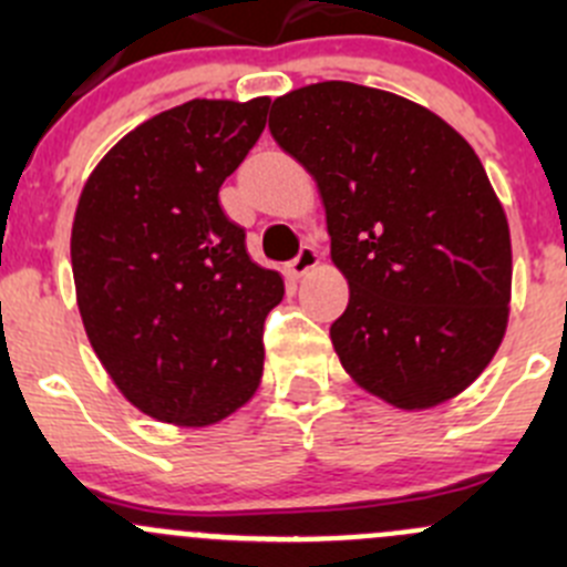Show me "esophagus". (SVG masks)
I'll return each mask as SVG.
<instances>
[{
  "label": "esophagus",
  "mask_w": 567,
  "mask_h": 567,
  "mask_svg": "<svg viewBox=\"0 0 567 567\" xmlns=\"http://www.w3.org/2000/svg\"><path fill=\"white\" fill-rule=\"evenodd\" d=\"M318 262H320V257H318L316 247H310V244H307V247H301L299 255H296L293 260H290L288 266H285V271H288L293 279H299V277H305V274L310 271V268H316Z\"/></svg>",
  "instance_id": "1"
}]
</instances>
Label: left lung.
Listing matches in <instances>:
<instances>
[{"instance_id":"8db88e82","label":"left lung","mask_w":567,"mask_h":567,"mask_svg":"<svg viewBox=\"0 0 567 567\" xmlns=\"http://www.w3.org/2000/svg\"><path fill=\"white\" fill-rule=\"evenodd\" d=\"M271 136L318 183L348 307L331 346L362 390L431 409L494 359L511 230L477 153L425 106L320 82L274 101Z\"/></svg>"}]
</instances>
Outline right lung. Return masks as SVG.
<instances>
[{
	"label": "right lung",
	"mask_w": 567,
	"mask_h": 567,
	"mask_svg": "<svg viewBox=\"0 0 567 567\" xmlns=\"http://www.w3.org/2000/svg\"><path fill=\"white\" fill-rule=\"evenodd\" d=\"M268 99H194L136 125L101 158L71 233L90 346L147 416L203 427L255 394L277 271L247 255L219 188L266 128Z\"/></svg>",
	"instance_id": "1"
}]
</instances>
